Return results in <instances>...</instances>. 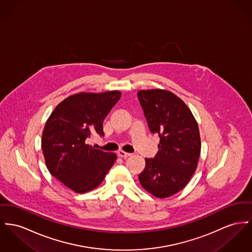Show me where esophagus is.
Masks as SVG:
<instances>
[{"mask_svg":"<svg viewBox=\"0 0 252 252\" xmlns=\"http://www.w3.org/2000/svg\"><path fill=\"white\" fill-rule=\"evenodd\" d=\"M118 157H120V158H127L128 157H130L132 154H130V153H126V152L122 151V150H119L118 152Z\"/></svg>","mask_w":252,"mask_h":252,"instance_id":"esophagus-1","label":"esophagus"}]
</instances>
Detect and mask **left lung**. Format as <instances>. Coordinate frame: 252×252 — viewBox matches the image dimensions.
Returning <instances> with one entry per match:
<instances>
[{"instance_id": "1", "label": "left lung", "mask_w": 252, "mask_h": 252, "mask_svg": "<svg viewBox=\"0 0 252 252\" xmlns=\"http://www.w3.org/2000/svg\"><path fill=\"white\" fill-rule=\"evenodd\" d=\"M137 95L152 134L160 138L156 157L145 158L139 183L155 197L164 199L184 189L197 169L201 154L198 122L185 102L169 91L140 90Z\"/></svg>"}]
</instances>
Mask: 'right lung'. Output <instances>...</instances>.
Returning a JSON list of instances; mask_svg holds the SVG:
<instances>
[{
  "mask_svg": "<svg viewBox=\"0 0 252 252\" xmlns=\"http://www.w3.org/2000/svg\"><path fill=\"white\" fill-rule=\"evenodd\" d=\"M121 95L119 91L78 93L61 101L48 118L42 150L51 175L72 191L83 194L103 182L118 157L87 143L103 135V120Z\"/></svg>",
  "mask_w": 252,
  "mask_h": 252,
  "instance_id": "obj_1",
  "label": "right lung"
}]
</instances>
